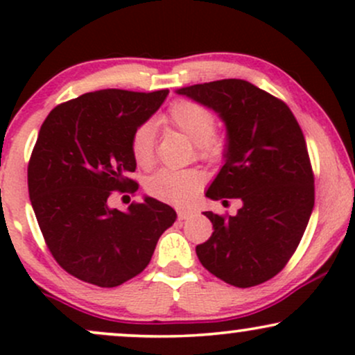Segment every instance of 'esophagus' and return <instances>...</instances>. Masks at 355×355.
<instances>
[{"label": "esophagus", "instance_id": "1", "mask_svg": "<svg viewBox=\"0 0 355 355\" xmlns=\"http://www.w3.org/2000/svg\"><path fill=\"white\" fill-rule=\"evenodd\" d=\"M178 218L180 220H189L190 217H193V211L190 210H185V209H178Z\"/></svg>", "mask_w": 355, "mask_h": 355}]
</instances>
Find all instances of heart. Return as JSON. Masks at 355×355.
<instances>
[{
	"label": "heart",
	"mask_w": 355,
	"mask_h": 355,
	"mask_svg": "<svg viewBox=\"0 0 355 355\" xmlns=\"http://www.w3.org/2000/svg\"><path fill=\"white\" fill-rule=\"evenodd\" d=\"M162 123L173 126L187 135L197 146L200 158H217L222 153V141L214 137L217 120L215 115L202 105L190 100H178L168 108ZM132 155L137 165L150 168L155 162L153 132L148 125H141L132 137ZM203 175L198 170H172L162 168L146 180V191L160 200L178 203L190 202L202 189Z\"/></svg>",
	"instance_id": "obj_1"
}]
</instances>
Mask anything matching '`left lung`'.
Masks as SVG:
<instances>
[{
	"label": "left lung",
	"mask_w": 355,
	"mask_h": 355,
	"mask_svg": "<svg viewBox=\"0 0 355 355\" xmlns=\"http://www.w3.org/2000/svg\"><path fill=\"white\" fill-rule=\"evenodd\" d=\"M214 110L227 128L223 166L207 197L242 200L237 215L203 211L211 237L197 245L202 266L247 288L279 274L299 247L313 209V173L294 113L270 93L229 78L177 89Z\"/></svg>",
	"instance_id": "left-lung-1"
}]
</instances>
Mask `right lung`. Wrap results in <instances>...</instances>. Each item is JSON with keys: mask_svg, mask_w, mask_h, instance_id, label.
<instances>
[{"mask_svg": "<svg viewBox=\"0 0 355 355\" xmlns=\"http://www.w3.org/2000/svg\"><path fill=\"white\" fill-rule=\"evenodd\" d=\"M168 89H98L53 108L28 165L36 220L61 268L83 282L116 287L144 272L177 211L145 197L112 209L115 190L135 191L132 137L162 107Z\"/></svg>", "mask_w": 355, "mask_h": 355, "instance_id": "right-lung-1", "label": "right lung"}]
</instances>
